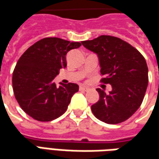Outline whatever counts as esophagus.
Listing matches in <instances>:
<instances>
[{"label":"esophagus","mask_w":159,"mask_h":159,"mask_svg":"<svg viewBox=\"0 0 159 159\" xmlns=\"http://www.w3.org/2000/svg\"><path fill=\"white\" fill-rule=\"evenodd\" d=\"M79 89L81 91H89V88L83 87V86H80Z\"/></svg>","instance_id":"obj_1"}]
</instances>
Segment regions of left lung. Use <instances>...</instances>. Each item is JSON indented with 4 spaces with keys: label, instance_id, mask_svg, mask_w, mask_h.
<instances>
[{
    "label": "left lung",
    "instance_id": "8db88e82",
    "mask_svg": "<svg viewBox=\"0 0 159 159\" xmlns=\"http://www.w3.org/2000/svg\"><path fill=\"white\" fill-rule=\"evenodd\" d=\"M88 50L97 54L101 82L110 84L106 94L97 89L100 99L91 106L96 118L107 124H119L129 119L140 107L148 85V67L145 57L134 46L114 36L102 35L83 41Z\"/></svg>",
    "mask_w": 159,
    "mask_h": 159
}]
</instances>
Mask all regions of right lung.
I'll return each mask as SVG.
<instances>
[{
    "mask_svg": "<svg viewBox=\"0 0 159 159\" xmlns=\"http://www.w3.org/2000/svg\"><path fill=\"white\" fill-rule=\"evenodd\" d=\"M81 45L59 38H45L20 57L13 73V89L19 105L32 118L51 121L67 110L79 87L72 83L58 86L53 79L66 67L68 52Z\"/></svg>",
    "mask_w": 159,
    "mask_h": 159,
    "instance_id": "right-lung-1",
    "label": "right lung"
}]
</instances>
